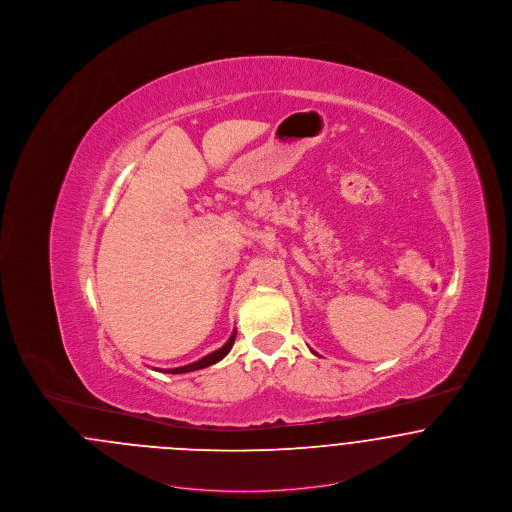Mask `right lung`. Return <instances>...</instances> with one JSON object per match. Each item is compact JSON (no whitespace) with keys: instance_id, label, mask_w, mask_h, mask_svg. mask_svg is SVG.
<instances>
[{"instance_id":"1","label":"right lung","mask_w":512,"mask_h":512,"mask_svg":"<svg viewBox=\"0 0 512 512\" xmlns=\"http://www.w3.org/2000/svg\"><path fill=\"white\" fill-rule=\"evenodd\" d=\"M234 340H236V332L230 336V340L226 341L220 349L213 351V353H209V355H205L203 359L195 361L192 365L178 366V368H167L165 372H169V374H182V372H192V370H199V368H205V366L215 365V363H219L220 359H224V357L228 355V351H230V349H232V345H234Z\"/></svg>"}]
</instances>
